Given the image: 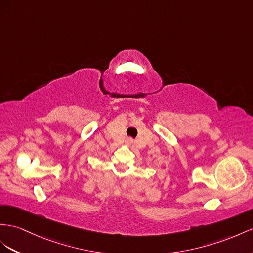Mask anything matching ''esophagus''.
Wrapping results in <instances>:
<instances>
[{"label": "esophagus", "mask_w": 253, "mask_h": 253, "mask_svg": "<svg viewBox=\"0 0 253 253\" xmlns=\"http://www.w3.org/2000/svg\"><path fill=\"white\" fill-rule=\"evenodd\" d=\"M128 141H130V142H131V139H128Z\"/></svg>", "instance_id": "1"}]
</instances>
